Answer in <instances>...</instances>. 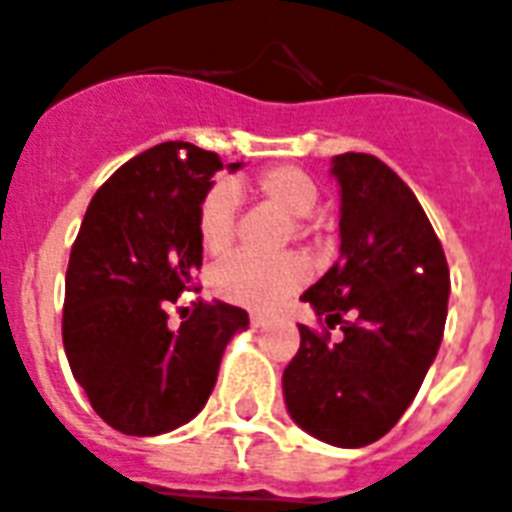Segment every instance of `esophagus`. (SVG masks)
<instances>
[{
    "mask_svg": "<svg viewBox=\"0 0 512 512\" xmlns=\"http://www.w3.org/2000/svg\"><path fill=\"white\" fill-rule=\"evenodd\" d=\"M249 323H252V328H263V325H268V317L266 314L255 312V314H249Z\"/></svg>",
    "mask_w": 512,
    "mask_h": 512,
    "instance_id": "34e87169",
    "label": "esophagus"
}]
</instances>
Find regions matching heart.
<instances>
[{
    "label": "heart",
    "instance_id": "b5f03b06",
    "mask_svg": "<svg viewBox=\"0 0 512 512\" xmlns=\"http://www.w3.org/2000/svg\"><path fill=\"white\" fill-rule=\"evenodd\" d=\"M249 192L268 203L276 211H282L290 219L312 217L317 208V187L314 181L298 168H268L249 184ZM238 189L227 184L208 189L206 198L198 208V236L211 255H222L236 238V214H238ZM295 230L301 233L304 225L295 222ZM309 268L301 257H252L238 252L225 257L211 271V287L225 301L246 309H274L282 304L287 295L304 285Z\"/></svg>",
    "mask_w": 512,
    "mask_h": 512
}]
</instances>
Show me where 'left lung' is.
Instances as JSON below:
<instances>
[{
    "label": "left lung",
    "mask_w": 512,
    "mask_h": 512,
    "mask_svg": "<svg viewBox=\"0 0 512 512\" xmlns=\"http://www.w3.org/2000/svg\"><path fill=\"white\" fill-rule=\"evenodd\" d=\"M339 260L301 301L342 339L306 325L282 374L290 418L336 448L372 445L399 423L437 358L450 271L412 189L372 154L331 160Z\"/></svg>",
    "instance_id": "8db88e82"
}]
</instances>
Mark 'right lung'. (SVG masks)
Masks as SVG:
<instances>
[{
	"instance_id": "add662e5",
	"label": "right lung",
	"mask_w": 512,
	"mask_h": 512,
	"mask_svg": "<svg viewBox=\"0 0 512 512\" xmlns=\"http://www.w3.org/2000/svg\"><path fill=\"white\" fill-rule=\"evenodd\" d=\"M241 162L227 165L236 173ZM222 160L168 140L105 181L81 222L64 279L62 339L94 412L132 437L179 429L206 407L244 309L198 304L170 328L168 306L203 263L198 208Z\"/></svg>"
}]
</instances>
